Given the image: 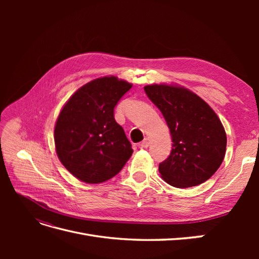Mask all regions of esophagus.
<instances>
[{
    "label": "esophagus",
    "mask_w": 259,
    "mask_h": 259,
    "mask_svg": "<svg viewBox=\"0 0 259 259\" xmlns=\"http://www.w3.org/2000/svg\"><path fill=\"white\" fill-rule=\"evenodd\" d=\"M140 146H142L143 148H148L149 146H150V139H149V138H145V139L143 140L142 145H140Z\"/></svg>",
    "instance_id": "obj_1"
}]
</instances>
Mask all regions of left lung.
Returning a JSON list of instances; mask_svg holds the SVG:
<instances>
[{"label": "left lung", "instance_id": "left-lung-1", "mask_svg": "<svg viewBox=\"0 0 259 259\" xmlns=\"http://www.w3.org/2000/svg\"><path fill=\"white\" fill-rule=\"evenodd\" d=\"M144 89L162 112L173 142L168 158L159 164L162 178L176 188L206 182L221 166L226 153L227 136L217 114L185 88L154 84Z\"/></svg>", "mask_w": 259, "mask_h": 259}]
</instances>
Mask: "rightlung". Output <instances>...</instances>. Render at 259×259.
<instances>
[{
	"mask_svg": "<svg viewBox=\"0 0 259 259\" xmlns=\"http://www.w3.org/2000/svg\"><path fill=\"white\" fill-rule=\"evenodd\" d=\"M132 84L115 76L93 80L61 109L54 138L60 162L77 179L99 184L123 168L133 153L114 107Z\"/></svg>",
	"mask_w": 259,
	"mask_h": 259,
	"instance_id": "add662e5",
	"label": "right lung"
}]
</instances>
